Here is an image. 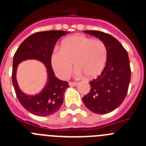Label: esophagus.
<instances>
[{
    "mask_svg": "<svg viewBox=\"0 0 146 146\" xmlns=\"http://www.w3.org/2000/svg\"><path fill=\"white\" fill-rule=\"evenodd\" d=\"M69 85L70 86H72V87H73V86H76L77 85V82H69Z\"/></svg>",
    "mask_w": 146,
    "mask_h": 146,
    "instance_id": "obj_1",
    "label": "esophagus"
}]
</instances>
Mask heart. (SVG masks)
Segmentation results:
<instances>
[{"mask_svg": "<svg viewBox=\"0 0 146 146\" xmlns=\"http://www.w3.org/2000/svg\"><path fill=\"white\" fill-rule=\"evenodd\" d=\"M108 55V47L103 41L84 35H74L65 38L60 48L53 50L51 64L62 79L70 75L73 62L78 75L85 74L88 78H94L102 72Z\"/></svg>", "mask_w": 146, "mask_h": 146, "instance_id": "b5f03b06", "label": "heart"}]
</instances>
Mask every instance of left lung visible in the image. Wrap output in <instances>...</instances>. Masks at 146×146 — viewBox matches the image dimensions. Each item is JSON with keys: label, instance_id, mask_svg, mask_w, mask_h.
I'll list each match as a JSON object with an SVG mask.
<instances>
[{"label": "left lung", "instance_id": "8db88e82", "mask_svg": "<svg viewBox=\"0 0 146 146\" xmlns=\"http://www.w3.org/2000/svg\"><path fill=\"white\" fill-rule=\"evenodd\" d=\"M84 32L106 44L108 55L105 67L97 78L89 82L91 91L82 100L93 113L107 114L118 108L127 94L131 79L128 53L111 35L98 31Z\"/></svg>", "mask_w": 146, "mask_h": 146}]
</instances>
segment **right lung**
Wrapping results in <instances>:
<instances>
[{
  "label": "right lung",
  "instance_id": "right-lung-1",
  "mask_svg": "<svg viewBox=\"0 0 146 146\" xmlns=\"http://www.w3.org/2000/svg\"><path fill=\"white\" fill-rule=\"evenodd\" d=\"M67 33L69 32L48 31L33 33L22 42L14 55L11 77L17 97L23 108L37 116H48L58 111L64 102V92L69 87L68 82L55 77L51 65V55L55 44L60 37ZM28 59L39 60L47 69V83L43 90L36 95L23 93L16 82L18 64Z\"/></svg>",
  "mask_w": 146,
  "mask_h": 146
}]
</instances>
